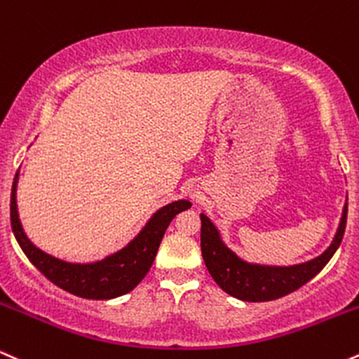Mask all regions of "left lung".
Segmentation results:
<instances>
[{"label": "left lung", "mask_w": 359, "mask_h": 359, "mask_svg": "<svg viewBox=\"0 0 359 359\" xmlns=\"http://www.w3.org/2000/svg\"><path fill=\"white\" fill-rule=\"evenodd\" d=\"M348 201L343 208L338 231L331 245L321 255L304 264L287 265H260L240 259L231 248L225 245L220 231L205 213L201 218V255L210 276L230 296L248 302H265L287 296L307 284L323 271L338 250L346 229Z\"/></svg>", "instance_id": "8db88e82"}]
</instances>
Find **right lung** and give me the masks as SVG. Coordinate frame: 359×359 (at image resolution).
<instances>
[{
	"mask_svg": "<svg viewBox=\"0 0 359 359\" xmlns=\"http://www.w3.org/2000/svg\"><path fill=\"white\" fill-rule=\"evenodd\" d=\"M20 172H16L11 188V229L21 250L28 260L40 271L50 282L74 296L83 299H114L124 296L133 290L146 277L154 257L158 254L159 243L164 237L168 225L176 215L191 208L188 200H178L163 206L147 220L142 230L130 242L116 254L107 255L102 260L88 264L65 262L57 257L40 250L27 237L21 226L18 205H16V187Z\"/></svg>",
	"mask_w": 359,
	"mask_h": 359,
	"instance_id": "add662e5",
	"label": "right lung"
}]
</instances>
